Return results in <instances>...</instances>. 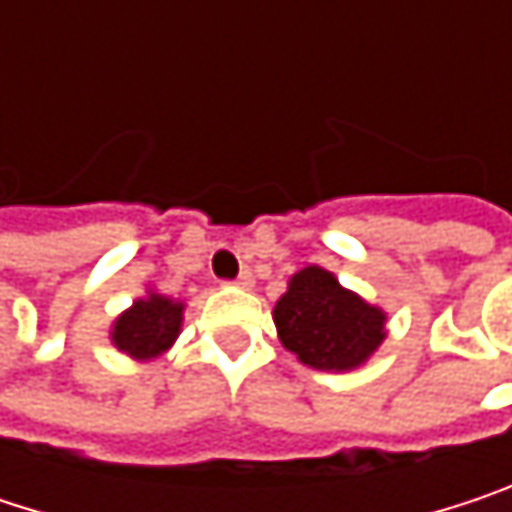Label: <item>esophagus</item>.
Listing matches in <instances>:
<instances>
[{
	"instance_id": "esophagus-1",
	"label": "esophagus",
	"mask_w": 512,
	"mask_h": 512,
	"mask_svg": "<svg viewBox=\"0 0 512 512\" xmlns=\"http://www.w3.org/2000/svg\"><path fill=\"white\" fill-rule=\"evenodd\" d=\"M234 284L243 287V290H252V287H255V275H252V272H240V278H237Z\"/></svg>"
}]
</instances>
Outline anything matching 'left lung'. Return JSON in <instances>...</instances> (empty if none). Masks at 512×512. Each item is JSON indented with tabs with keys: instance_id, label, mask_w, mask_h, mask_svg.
<instances>
[{
	"instance_id": "8db88e82",
	"label": "left lung",
	"mask_w": 512,
	"mask_h": 512,
	"mask_svg": "<svg viewBox=\"0 0 512 512\" xmlns=\"http://www.w3.org/2000/svg\"><path fill=\"white\" fill-rule=\"evenodd\" d=\"M278 341L314 370L347 373L367 364L385 341L388 314L347 290L335 272L311 263L290 275L272 308Z\"/></svg>"
}]
</instances>
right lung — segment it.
I'll return each mask as SVG.
<instances>
[{
    "label": "right lung",
    "mask_w": 512,
    "mask_h": 512,
    "mask_svg": "<svg viewBox=\"0 0 512 512\" xmlns=\"http://www.w3.org/2000/svg\"><path fill=\"white\" fill-rule=\"evenodd\" d=\"M183 302L171 299L165 293H156L154 287L139 296L127 311H121L109 329V341L115 350L136 361H154L168 353L183 329Z\"/></svg>",
    "instance_id": "obj_1"
}]
</instances>
